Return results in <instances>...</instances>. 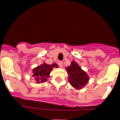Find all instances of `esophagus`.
Instances as JSON below:
<instances>
[{"instance_id":"34e87169","label":"esophagus","mask_w":120,"mask_h":120,"mask_svg":"<svg viewBox=\"0 0 120 120\" xmlns=\"http://www.w3.org/2000/svg\"><path fill=\"white\" fill-rule=\"evenodd\" d=\"M59 66L61 67V68H62L63 67V62L61 61H59Z\"/></svg>"}]
</instances>
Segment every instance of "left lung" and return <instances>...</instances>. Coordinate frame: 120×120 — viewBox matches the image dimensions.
<instances>
[{
	"label": "left lung",
	"mask_w": 120,
	"mask_h": 120,
	"mask_svg": "<svg viewBox=\"0 0 120 120\" xmlns=\"http://www.w3.org/2000/svg\"><path fill=\"white\" fill-rule=\"evenodd\" d=\"M69 75V81L74 88L81 89L88 82V76L86 72L75 61H72L71 66L66 68Z\"/></svg>",
	"instance_id": "left-lung-1"
}]
</instances>
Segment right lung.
<instances>
[{
	"label": "right lung",
	"mask_w": 120,
	"mask_h": 120,
	"mask_svg": "<svg viewBox=\"0 0 120 120\" xmlns=\"http://www.w3.org/2000/svg\"><path fill=\"white\" fill-rule=\"evenodd\" d=\"M54 67L58 68L57 64L53 63L52 64H47L46 63L41 64L39 66L36 67L33 70L34 80L38 83H42L47 80V78L49 77L51 71Z\"/></svg>",
	"instance_id": "obj_1"
}]
</instances>
